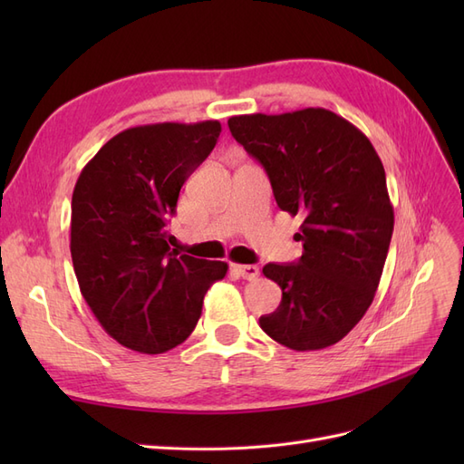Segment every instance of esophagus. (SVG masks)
<instances>
[{
    "instance_id": "1",
    "label": "esophagus",
    "mask_w": 464,
    "mask_h": 464,
    "mask_svg": "<svg viewBox=\"0 0 464 464\" xmlns=\"http://www.w3.org/2000/svg\"><path fill=\"white\" fill-rule=\"evenodd\" d=\"M234 271L246 280H256L259 276V266L257 265H234Z\"/></svg>"
}]
</instances>
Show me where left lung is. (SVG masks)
Here are the masks:
<instances>
[{"instance_id": "1", "label": "left lung", "mask_w": 464, "mask_h": 464, "mask_svg": "<svg viewBox=\"0 0 464 464\" xmlns=\"http://www.w3.org/2000/svg\"><path fill=\"white\" fill-rule=\"evenodd\" d=\"M232 137L269 176L276 205L304 218L302 257L266 263L283 290L261 329L292 350L327 348L354 329L373 302L395 215L383 164L370 139L325 108L232 116Z\"/></svg>"}]
</instances>
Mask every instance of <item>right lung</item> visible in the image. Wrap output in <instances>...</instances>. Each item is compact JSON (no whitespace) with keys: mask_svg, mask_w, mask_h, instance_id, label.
Returning <instances> with one entry per match:
<instances>
[{"mask_svg":"<svg viewBox=\"0 0 464 464\" xmlns=\"http://www.w3.org/2000/svg\"><path fill=\"white\" fill-rule=\"evenodd\" d=\"M217 120L130 128L82 168L72 199V259L104 331L135 353L184 343L228 265L179 256L166 224L179 189L215 149Z\"/></svg>","mask_w":464,"mask_h":464,"instance_id":"1","label":"right lung"}]
</instances>
